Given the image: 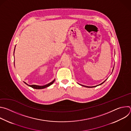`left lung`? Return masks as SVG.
I'll use <instances>...</instances> for the list:
<instances>
[{
    "mask_svg": "<svg viewBox=\"0 0 131 131\" xmlns=\"http://www.w3.org/2000/svg\"><path fill=\"white\" fill-rule=\"evenodd\" d=\"M113 70H114V68H113ZM106 80H105L103 82H102V83H101V84H100L99 85H96V86H85V85H81V84H80V85H81V86H85V87H87V88H93V87H96V86H99V85H101V84H102L103 83H104V82L106 81Z\"/></svg>",
    "mask_w": 131,
    "mask_h": 131,
    "instance_id": "1",
    "label": "left lung"
}]
</instances>
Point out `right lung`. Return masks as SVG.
Instances as JSON below:
<instances>
[{"label":"right lung","mask_w":131,"mask_h":131,"mask_svg":"<svg viewBox=\"0 0 131 131\" xmlns=\"http://www.w3.org/2000/svg\"><path fill=\"white\" fill-rule=\"evenodd\" d=\"M14 50H15V49H14ZM54 81H55V79H54L52 82H50L49 83H48V84H46V85H29V84H28L27 83H26L25 82H24L26 84H27V85H28V86H29L32 88L33 89H45V88H47V87L50 86L51 84H52L54 83Z\"/></svg>","instance_id":"add662e5"}]
</instances>
